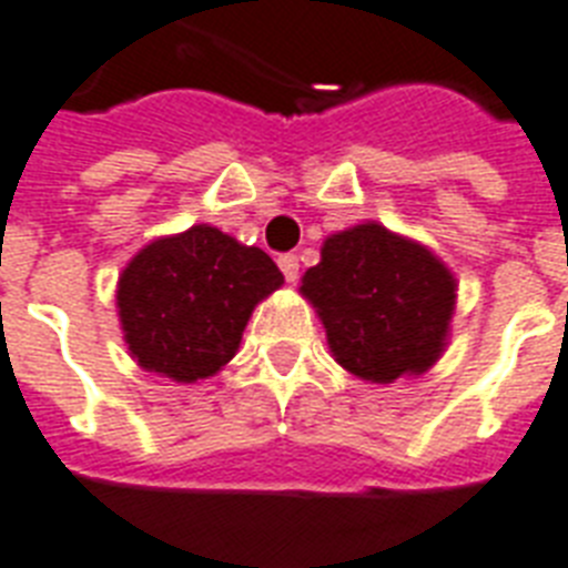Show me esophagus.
<instances>
[{
    "mask_svg": "<svg viewBox=\"0 0 568 568\" xmlns=\"http://www.w3.org/2000/svg\"><path fill=\"white\" fill-rule=\"evenodd\" d=\"M280 271H283L288 283H297V276H301V262H297L294 253H283V256H280Z\"/></svg>",
    "mask_w": 568,
    "mask_h": 568,
    "instance_id": "obj_1",
    "label": "esophagus"
}]
</instances>
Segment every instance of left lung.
I'll list each match as a JSON object with an SVG mask.
<instances>
[{
	"label": "left lung",
	"mask_w": 568,
	"mask_h": 568,
	"mask_svg": "<svg viewBox=\"0 0 568 568\" xmlns=\"http://www.w3.org/2000/svg\"><path fill=\"white\" fill-rule=\"evenodd\" d=\"M303 297L351 374L392 383L424 374L448 345L457 280L430 250L368 221L324 241Z\"/></svg>",
	"instance_id": "obj_1"
}]
</instances>
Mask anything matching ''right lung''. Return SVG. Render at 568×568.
I'll use <instances>...</instances> for the list:
<instances>
[{"instance_id":"add662e5","label":"right lung","mask_w":568,"mask_h":568,"mask_svg":"<svg viewBox=\"0 0 568 568\" xmlns=\"http://www.w3.org/2000/svg\"><path fill=\"white\" fill-rule=\"evenodd\" d=\"M283 285L265 250L209 223L146 244L120 274L118 312L129 354L176 383L217 374L241 345L258 301Z\"/></svg>"}]
</instances>
